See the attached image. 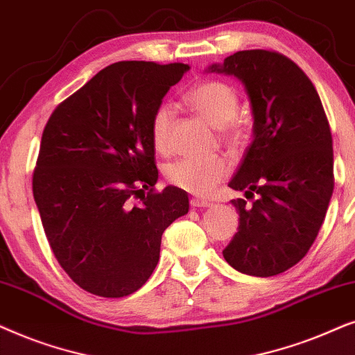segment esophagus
I'll use <instances>...</instances> for the list:
<instances>
[{"label": "esophagus", "mask_w": 355, "mask_h": 355, "mask_svg": "<svg viewBox=\"0 0 355 355\" xmlns=\"http://www.w3.org/2000/svg\"><path fill=\"white\" fill-rule=\"evenodd\" d=\"M190 205L193 207H207V206H211V202L206 200H198V198H193V200L190 201Z\"/></svg>", "instance_id": "34e87169"}]
</instances>
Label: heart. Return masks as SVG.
<instances>
[{"label":"heart","instance_id":"b5f03b06","mask_svg":"<svg viewBox=\"0 0 355 355\" xmlns=\"http://www.w3.org/2000/svg\"><path fill=\"white\" fill-rule=\"evenodd\" d=\"M183 98L198 115L216 126L219 139L230 149H239L247 143L248 130L242 118L237 116L240 97L234 86L219 79H207L193 86ZM172 116V108L168 105H159L150 116V143L159 153L168 149ZM227 173L229 164L220 155L205 159L183 157L165 168V178L168 183L200 196L209 195L224 180Z\"/></svg>","mask_w":355,"mask_h":355}]
</instances>
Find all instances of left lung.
<instances>
[{"mask_svg": "<svg viewBox=\"0 0 355 355\" xmlns=\"http://www.w3.org/2000/svg\"><path fill=\"white\" fill-rule=\"evenodd\" d=\"M211 71L237 76L253 110V141L229 182L239 198V232L225 261L258 277L287 271L313 245L334 188L333 138L316 89L274 50H243Z\"/></svg>", "mask_w": 355, "mask_h": 355, "instance_id": "obj_1", "label": "left lung"}]
</instances>
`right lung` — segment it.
Listing matches in <instances>:
<instances>
[{
  "mask_svg": "<svg viewBox=\"0 0 355 355\" xmlns=\"http://www.w3.org/2000/svg\"><path fill=\"white\" fill-rule=\"evenodd\" d=\"M183 63L118 61L46 121L32 191L60 266L81 289L126 297L157 266L162 234L188 212L187 191L155 190L149 123ZM139 199L138 203H135Z\"/></svg>",
  "mask_w": 355,
  "mask_h": 355,
  "instance_id": "right-lung-1",
  "label": "right lung"
}]
</instances>
